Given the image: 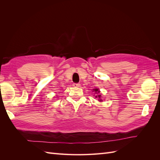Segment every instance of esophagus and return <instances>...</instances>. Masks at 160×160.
<instances>
[{
	"mask_svg": "<svg viewBox=\"0 0 160 160\" xmlns=\"http://www.w3.org/2000/svg\"><path fill=\"white\" fill-rule=\"evenodd\" d=\"M72 86L75 87V88H79V87H80V83H73Z\"/></svg>",
	"mask_w": 160,
	"mask_h": 160,
	"instance_id": "34e87169",
	"label": "esophagus"
}]
</instances>
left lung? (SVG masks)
<instances>
[{"instance_id": "obj_1", "label": "left lung", "mask_w": 160, "mask_h": 160, "mask_svg": "<svg viewBox=\"0 0 160 160\" xmlns=\"http://www.w3.org/2000/svg\"><path fill=\"white\" fill-rule=\"evenodd\" d=\"M93 91L95 92V93H99V90L98 89H93ZM95 98H99V99H100V98H101V95H96V97ZM100 101H101V100H100Z\"/></svg>"}]
</instances>
